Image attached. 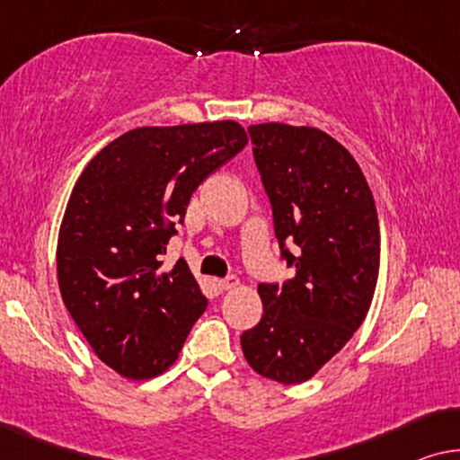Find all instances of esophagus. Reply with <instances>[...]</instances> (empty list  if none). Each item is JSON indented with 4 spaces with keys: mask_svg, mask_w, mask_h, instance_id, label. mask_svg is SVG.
I'll list each match as a JSON object with an SVG mask.
<instances>
[{
    "mask_svg": "<svg viewBox=\"0 0 460 460\" xmlns=\"http://www.w3.org/2000/svg\"><path fill=\"white\" fill-rule=\"evenodd\" d=\"M239 286V279L237 277H227V279H221V281H217V288L221 289V292H229V289H235Z\"/></svg>",
    "mask_w": 460,
    "mask_h": 460,
    "instance_id": "esophagus-1",
    "label": "esophagus"
}]
</instances>
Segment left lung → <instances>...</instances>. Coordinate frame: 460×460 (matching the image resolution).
<instances>
[{"label":"left lung","instance_id":"8db88e82","mask_svg":"<svg viewBox=\"0 0 460 460\" xmlns=\"http://www.w3.org/2000/svg\"><path fill=\"white\" fill-rule=\"evenodd\" d=\"M248 133L281 254L296 275L281 288L258 286L264 314L243 332L242 350L262 377L302 384L368 313L379 275L377 208L358 163L332 135L286 122L252 125Z\"/></svg>","mask_w":460,"mask_h":460}]
</instances>
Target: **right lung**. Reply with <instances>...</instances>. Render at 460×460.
Returning <instances> with one entry per match:
<instances>
[{
    "mask_svg": "<svg viewBox=\"0 0 460 460\" xmlns=\"http://www.w3.org/2000/svg\"><path fill=\"white\" fill-rule=\"evenodd\" d=\"M235 120L139 127L83 168L58 233V286L102 362L125 379H152L179 358L206 297L185 261L160 254L191 193L237 156Z\"/></svg>",
    "mask_w": 460,
    "mask_h": 460,
    "instance_id": "1",
    "label": "right lung"
}]
</instances>
